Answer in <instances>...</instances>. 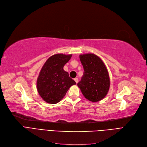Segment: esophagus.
<instances>
[{
  "label": "esophagus",
  "mask_w": 147,
  "mask_h": 147,
  "mask_svg": "<svg viewBox=\"0 0 147 147\" xmlns=\"http://www.w3.org/2000/svg\"><path fill=\"white\" fill-rule=\"evenodd\" d=\"M74 80H75V82H76V83H78V78H74Z\"/></svg>",
  "instance_id": "34e87169"
}]
</instances>
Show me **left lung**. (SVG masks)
<instances>
[{"instance_id":"obj_1","label":"left lung","mask_w":147,"mask_h":147,"mask_svg":"<svg viewBox=\"0 0 147 147\" xmlns=\"http://www.w3.org/2000/svg\"><path fill=\"white\" fill-rule=\"evenodd\" d=\"M84 74L77 84L84 97L92 102H99L107 95L110 87L108 70L103 61L93 53L80 55Z\"/></svg>"}]
</instances>
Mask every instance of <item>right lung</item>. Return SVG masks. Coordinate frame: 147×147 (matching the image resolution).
Listing matches in <instances>:
<instances>
[{
    "instance_id": "obj_1",
    "label": "right lung",
    "mask_w": 147,
    "mask_h": 147,
    "mask_svg": "<svg viewBox=\"0 0 147 147\" xmlns=\"http://www.w3.org/2000/svg\"><path fill=\"white\" fill-rule=\"evenodd\" d=\"M72 57V54L52 55L42 66L37 79V90L45 102L57 103L64 98L69 89L76 84L63 67Z\"/></svg>"
}]
</instances>
